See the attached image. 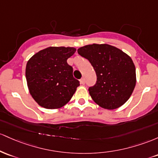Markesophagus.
Instances as JSON below:
<instances>
[{
	"instance_id": "obj_1",
	"label": "esophagus",
	"mask_w": 158,
	"mask_h": 158,
	"mask_svg": "<svg viewBox=\"0 0 158 158\" xmlns=\"http://www.w3.org/2000/svg\"><path fill=\"white\" fill-rule=\"evenodd\" d=\"M80 82H81V84L84 85L85 84V80H84V78H81V80H80Z\"/></svg>"
}]
</instances>
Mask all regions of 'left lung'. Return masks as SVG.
<instances>
[{
	"label": "left lung",
	"instance_id": "8db88e82",
	"mask_svg": "<svg viewBox=\"0 0 158 158\" xmlns=\"http://www.w3.org/2000/svg\"><path fill=\"white\" fill-rule=\"evenodd\" d=\"M96 74V83L89 87L93 100L100 107L113 110L128 100L136 85L135 65L125 53L107 44H93L77 49Z\"/></svg>",
	"mask_w": 158,
	"mask_h": 158
}]
</instances>
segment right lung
I'll list each match as a JSON object with an SVG mask.
<instances>
[{
	"mask_svg": "<svg viewBox=\"0 0 158 158\" xmlns=\"http://www.w3.org/2000/svg\"><path fill=\"white\" fill-rule=\"evenodd\" d=\"M75 51L71 47H49L28 60L25 72L27 86L40 106L56 109L73 96L80 82L73 77V68L67 60Z\"/></svg>",
	"mask_w": 158,
	"mask_h": 158,
	"instance_id": "right-lung-1",
	"label": "right lung"
}]
</instances>
